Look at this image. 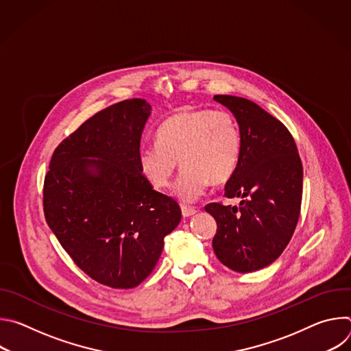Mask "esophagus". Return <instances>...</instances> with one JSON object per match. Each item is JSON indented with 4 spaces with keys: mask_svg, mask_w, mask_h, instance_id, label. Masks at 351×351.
<instances>
[{
    "mask_svg": "<svg viewBox=\"0 0 351 351\" xmlns=\"http://www.w3.org/2000/svg\"><path fill=\"white\" fill-rule=\"evenodd\" d=\"M195 213H197V210H195V208H193V207H187V206H182V214H183V217H184V218L191 217V215H194Z\"/></svg>",
    "mask_w": 351,
    "mask_h": 351,
    "instance_id": "esophagus-1",
    "label": "esophagus"
}]
</instances>
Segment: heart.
I'll return each instance as SVG.
<instances>
[{"label":"heart","instance_id":"1","mask_svg":"<svg viewBox=\"0 0 351 351\" xmlns=\"http://www.w3.org/2000/svg\"><path fill=\"white\" fill-rule=\"evenodd\" d=\"M156 140L140 148V171L153 187L165 189L179 160L183 168L173 193L183 203L195 202L211 183H226L241 156L239 125L225 110L179 111L158 126Z\"/></svg>","mask_w":351,"mask_h":351}]
</instances>
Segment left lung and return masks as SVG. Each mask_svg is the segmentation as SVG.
<instances>
[{
  "label": "left lung",
  "mask_w": 351,
  "mask_h": 351,
  "mask_svg": "<svg viewBox=\"0 0 351 351\" xmlns=\"http://www.w3.org/2000/svg\"><path fill=\"white\" fill-rule=\"evenodd\" d=\"M236 118L241 156L225 186V197L239 206L211 203L217 221L213 247L232 271L247 274L272 264L289 244L302 207L303 165L287 128L250 99L215 95Z\"/></svg>",
  "instance_id": "8db88e82"
}]
</instances>
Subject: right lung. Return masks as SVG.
I'll return each mask as SVG.
<instances>
[{
    "instance_id": "obj_1",
    "label": "right lung",
    "mask_w": 351,
    "mask_h": 351,
    "mask_svg": "<svg viewBox=\"0 0 351 351\" xmlns=\"http://www.w3.org/2000/svg\"><path fill=\"white\" fill-rule=\"evenodd\" d=\"M149 115L141 98L97 112L56 148L44 179L49 229L83 272L114 289L136 287L153 272L182 218L138 167Z\"/></svg>"
}]
</instances>
